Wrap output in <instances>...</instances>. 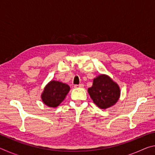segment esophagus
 I'll list each match as a JSON object with an SVG mask.
<instances>
[{
	"label": "esophagus",
	"instance_id": "obj_1",
	"mask_svg": "<svg viewBox=\"0 0 155 155\" xmlns=\"http://www.w3.org/2000/svg\"><path fill=\"white\" fill-rule=\"evenodd\" d=\"M84 87L83 84H79V85H74L75 88H77V87Z\"/></svg>",
	"mask_w": 155,
	"mask_h": 155
}]
</instances>
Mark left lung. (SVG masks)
Returning <instances> with one entry per match:
<instances>
[{
    "label": "left lung",
    "instance_id": "obj_1",
    "mask_svg": "<svg viewBox=\"0 0 155 155\" xmlns=\"http://www.w3.org/2000/svg\"><path fill=\"white\" fill-rule=\"evenodd\" d=\"M87 91L94 103L102 109L114 106L120 96L119 85L107 74L94 78L92 86Z\"/></svg>",
    "mask_w": 155,
    "mask_h": 155
}]
</instances>
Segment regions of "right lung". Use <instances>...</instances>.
I'll use <instances>...</instances> for the list:
<instances>
[{
    "mask_svg": "<svg viewBox=\"0 0 155 155\" xmlns=\"http://www.w3.org/2000/svg\"><path fill=\"white\" fill-rule=\"evenodd\" d=\"M70 90V87L68 84L52 80L44 87L41 94V101L46 106L56 108L64 101Z\"/></svg>",
    "mask_w": 155,
    "mask_h": 155,
    "instance_id": "add662e5",
    "label": "right lung"
}]
</instances>
